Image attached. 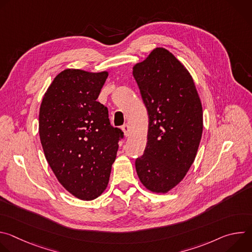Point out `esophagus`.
I'll list each match as a JSON object with an SVG mask.
<instances>
[{
	"mask_svg": "<svg viewBox=\"0 0 252 252\" xmlns=\"http://www.w3.org/2000/svg\"><path fill=\"white\" fill-rule=\"evenodd\" d=\"M122 129H123V131H124V133H125L126 137H127V136L129 135V131H130V129H129V126H128V125H125V126H123Z\"/></svg>",
	"mask_w": 252,
	"mask_h": 252,
	"instance_id": "1",
	"label": "esophagus"
}]
</instances>
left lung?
Returning <instances> with one entry per match:
<instances>
[{"label": "left lung", "instance_id": "obj_1", "mask_svg": "<svg viewBox=\"0 0 252 252\" xmlns=\"http://www.w3.org/2000/svg\"><path fill=\"white\" fill-rule=\"evenodd\" d=\"M149 114L148 142L135 160L140 183L166 193L194 161L203 129L202 105L187 67L164 48H156L132 67Z\"/></svg>", "mask_w": 252, "mask_h": 252}]
</instances>
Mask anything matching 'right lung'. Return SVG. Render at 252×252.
<instances>
[{"instance_id": "add662e5", "label": "right lung", "mask_w": 252, "mask_h": 252, "mask_svg": "<svg viewBox=\"0 0 252 252\" xmlns=\"http://www.w3.org/2000/svg\"><path fill=\"white\" fill-rule=\"evenodd\" d=\"M107 71L66 68L43 97L39 133L59 183L74 196L93 200L106 189L124 132L111 126L106 106L96 101Z\"/></svg>"}]
</instances>
